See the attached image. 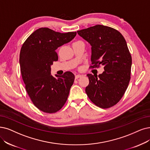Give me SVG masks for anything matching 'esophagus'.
<instances>
[{
    "instance_id": "34e87169",
    "label": "esophagus",
    "mask_w": 150,
    "mask_h": 150,
    "mask_svg": "<svg viewBox=\"0 0 150 150\" xmlns=\"http://www.w3.org/2000/svg\"><path fill=\"white\" fill-rule=\"evenodd\" d=\"M82 77V75L81 74H77L75 76V78L76 79H78L79 78V77Z\"/></svg>"
}]
</instances>
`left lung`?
Segmentation results:
<instances>
[{"mask_svg": "<svg viewBox=\"0 0 150 150\" xmlns=\"http://www.w3.org/2000/svg\"><path fill=\"white\" fill-rule=\"evenodd\" d=\"M92 46L91 68L104 67L102 74H88L86 92L101 108H109L123 97L130 79L132 57L123 35L111 27L97 25L77 31Z\"/></svg>", "mask_w": 150, "mask_h": 150, "instance_id": "8db88e82", "label": "left lung"}]
</instances>
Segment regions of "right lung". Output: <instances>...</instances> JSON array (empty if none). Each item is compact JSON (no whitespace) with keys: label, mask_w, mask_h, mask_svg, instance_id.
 I'll return each instance as SVG.
<instances>
[{"label":"right lung","mask_w":150,"mask_h":150,"mask_svg":"<svg viewBox=\"0 0 150 150\" xmlns=\"http://www.w3.org/2000/svg\"><path fill=\"white\" fill-rule=\"evenodd\" d=\"M76 32L61 33L48 28H40L33 33L23 43L20 64L26 91L39 110L55 113L60 110L68 97L74 75L67 71L62 76L50 74V66L58 61L56 50L69 42Z\"/></svg>","instance_id":"right-lung-1"}]
</instances>
